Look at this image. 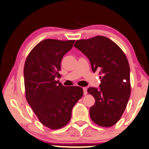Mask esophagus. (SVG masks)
Returning <instances> with one entry per match:
<instances>
[{"label":"esophagus","mask_w":149,"mask_h":149,"mask_svg":"<svg viewBox=\"0 0 149 149\" xmlns=\"http://www.w3.org/2000/svg\"><path fill=\"white\" fill-rule=\"evenodd\" d=\"M83 90H84V95H86L88 94V91H87V88H83Z\"/></svg>","instance_id":"obj_1"}]
</instances>
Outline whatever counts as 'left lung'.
<instances>
[{
    "instance_id": "left-lung-1",
    "label": "left lung",
    "mask_w": 149,
    "mask_h": 149,
    "mask_svg": "<svg viewBox=\"0 0 149 149\" xmlns=\"http://www.w3.org/2000/svg\"><path fill=\"white\" fill-rule=\"evenodd\" d=\"M74 47L86 55L93 72L99 71V89L89 88L95 104L89 115L95 124L110 127L118 122L130 96V66L121 49L109 38L97 36L77 40Z\"/></svg>"
}]
</instances>
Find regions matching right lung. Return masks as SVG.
I'll use <instances>...</instances> for the list:
<instances>
[{"instance_id": "right-lung-1", "label": "right lung", "mask_w": 149, "mask_h": 149, "mask_svg": "<svg viewBox=\"0 0 149 149\" xmlns=\"http://www.w3.org/2000/svg\"><path fill=\"white\" fill-rule=\"evenodd\" d=\"M74 41L45 40L33 47L25 61L26 100L41 124L52 130L69 122L72 108L83 96L80 87H65L56 80L61 76V60Z\"/></svg>"}]
</instances>
